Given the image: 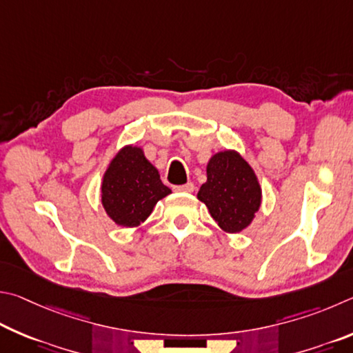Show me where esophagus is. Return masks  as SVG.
I'll use <instances>...</instances> for the list:
<instances>
[{
	"label": "esophagus",
	"instance_id": "obj_1",
	"mask_svg": "<svg viewBox=\"0 0 353 353\" xmlns=\"http://www.w3.org/2000/svg\"><path fill=\"white\" fill-rule=\"evenodd\" d=\"M176 190V192H194V189H195V186L192 183H188V184H183V186H176V188H173Z\"/></svg>",
	"mask_w": 353,
	"mask_h": 353
}]
</instances>
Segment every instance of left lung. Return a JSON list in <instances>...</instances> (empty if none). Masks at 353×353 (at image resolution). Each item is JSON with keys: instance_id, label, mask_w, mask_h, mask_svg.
Listing matches in <instances>:
<instances>
[{"instance_id": "left-lung-1", "label": "left lung", "mask_w": 353, "mask_h": 353, "mask_svg": "<svg viewBox=\"0 0 353 353\" xmlns=\"http://www.w3.org/2000/svg\"><path fill=\"white\" fill-rule=\"evenodd\" d=\"M206 175L196 199L225 232L246 230L262 205L261 183L248 161L237 150L217 152L209 159Z\"/></svg>"}]
</instances>
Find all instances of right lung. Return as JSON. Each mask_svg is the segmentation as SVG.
<instances>
[{"label": "right lung", "mask_w": 353, "mask_h": 353, "mask_svg": "<svg viewBox=\"0 0 353 353\" xmlns=\"http://www.w3.org/2000/svg\"><path fill=\"white\" fill-rule=\"evenodd\" d=\"M172 194L139 145H123L103 172L101 201L117 226L136 228L148 219L159 200Z\"/></svg>", "instance_id": "1"}]
</instances>
